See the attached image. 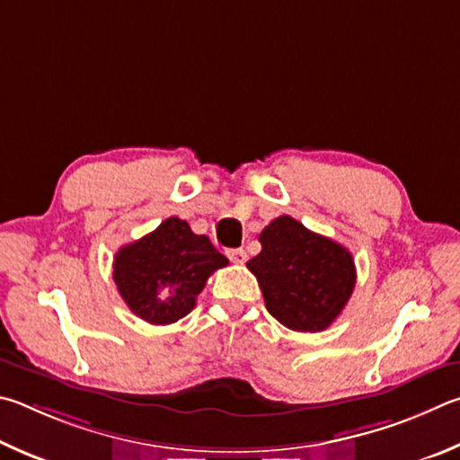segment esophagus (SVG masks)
I'll use <instances>...</instances> for the list:
<instances>
[{
  "instance_id": "obj_1",
  "label": "esophagus",
  "mask_w": 460,
  "mask_h": 460,
  "mask_svg": "<svg viewBox=\"0 0 460 460\" xmlns=\"http://www.w3.org/2000/svg\"><path fill=\"white\" fill-rule=\"evenodd\" d=\"M226 254H228V259L234 264H244L246 262V251H243V248H232V251H228Z\"/></svg>"
}]
</instances>
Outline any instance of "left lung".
<instances>
[{"mask_svg":"<svg viewBox=\"0 0 460 460\" xmlns=\"http://www.w3.org/2000/svg\"><path fill=\"white\" fill-rule=\"evenodd\" d=\"M259 240L262 251L246 267L259 280L270 315L293 332H323L356 287L351 252L291 216L272 220Z\"/></svg>","mask_w":460,"mask_h":460,"instance_id":"8db88e82","label":"left lung"}]
</instances>
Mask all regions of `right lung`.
Masks as SVG:
<instances>
[{
  "mask_svg": "<svg viewBox=\"0 0 460 460\" xmlns=\"http://www.w3.org/2000/svg\"><path fill=\"white\" fill-rule=\"evenodd\" d=\"M228 267L204 234L190 224L167 217L151 234L119 248L112 279L137 317L151 325H169L196 307V299L214 270Z\"/></svg>",
  "mask_w": 460,
  "mask_h": 460,
  "instance_id": "obj_1",
  "label": "right lung"
}]
</instances>
